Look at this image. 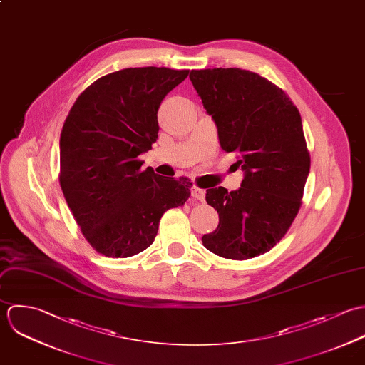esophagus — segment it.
Returning a JSON list of instances; mask_svg holds the SVG:
<instances>
[{
  "label": "esophagus",
  "instance_id": "34e87169",
  "mask_svg": "<svg viewBox=\"0 0 365 365\" xmlns=\"http://www.w3.org/2000/svg\"><path fill=\"white\" fill-rule=\"evenodd\" d=\"M192 196H193L195 199H197L199 202H205V199H206V190H203V189H200V187H197V186H192Z\"/></svg>",
  "mask_w": 365,
  "mask_h": 365
}]
</instances>
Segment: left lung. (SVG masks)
<instances>
[{
	"label": "left lung",
	"instance_id": "obj_1",
	"mask_svg": "<svg viewBox=\"0 0 365 365\" xmlns=\"http://www.w3.org/2000/svg\"><path fill=\"white\" fill-rule=\"evenodd\" d=\"M190 80L217 125L220 145L244 170L235 192L213 187L206 202L219 225L202 237L216 255L244 261L268 252L296 217L310 169L300 114L282 88L237 68L192 71Z\"/></svg>",
	"mask_w": 365,
	"mask_h": 365
}]
</instances>
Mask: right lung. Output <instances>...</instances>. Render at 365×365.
Listing matches in <instances>:
<instances>
[{
	"label": "right lung",
	"instance_id": "right-lung-1",
	"mask_svg": "<svg viewBox=\"0 0 365 365\" xmlns=\"http://www.w3.org/2000/svg\"><path fill=\"white\" fill-rule=\"evenodd\" d=\"M189 71L130 68L91 83L61 134L59 182L84 238L100 254L127 258L155 240L159 220L190 196L187 178L141 170L158 138V110Z\"/></svg>",
	"mask_w": 365,
	"mask_h": 365
}]
</instances>
